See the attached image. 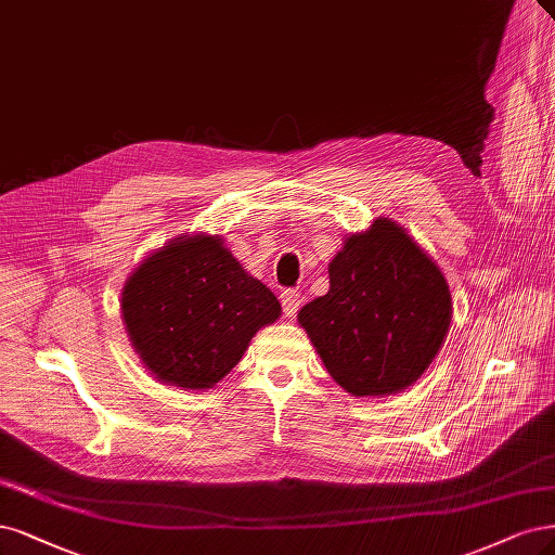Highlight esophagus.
Instances as JSON below:
<instances>
[{"label": "esophagus", "instance_id": "obj_1", "mask_svg": "<svg viewBox=\"0 0 555 555\" xmlns=\"http://www.w3.org/2000/svg\"><path fill=\"white\" fill-rule=\"evenodd\" d=\"M280 300H282V310H284V317H296L298 308H300V294L296 289H284L280 294Z\"/></svg>", "mask_w": 555, "mask_h": 555}]
</instances>
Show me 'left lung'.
Returning <instances> with one entry per match:
<instances>
[{
  "label": "left lung",
  "mask_w": 555,
  "mask_h": 555,
  "mask_svg": "<svg viewBox=\"0 0 555 555\" xmlns=\"http://www.w3.org/2000/svg\"><path fill=\"white\" fill-rule=\"evenodd\" d=\"M331 289L298 323L323 365L353 397L413 386L431 365L452 319L450 286L404 227L378 218L328 263Z\"/></svg>",
  "instance_id": "1"
}]
</instances>
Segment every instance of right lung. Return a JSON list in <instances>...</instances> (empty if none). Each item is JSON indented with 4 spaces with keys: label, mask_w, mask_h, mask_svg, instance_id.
I'll list each match as a JSON object with an SVG mask.
<instances>
[{
    "label": "right lung",
    "mask_w": 555,
    "mask_h": 555,
    "mask_svg": "<svg viewBox=\"0 0 555 555\" xmlns=\"http://www.w3.org/2000/svg\"><path fill=\"white\" fill-rule=\"evenodd\" d=\"M282 308L220 236H179L149 255L121 292V317L144 367L167 386L214 388Z\"/></svg>",
    "instance_id": "1"
}]
</instances>
